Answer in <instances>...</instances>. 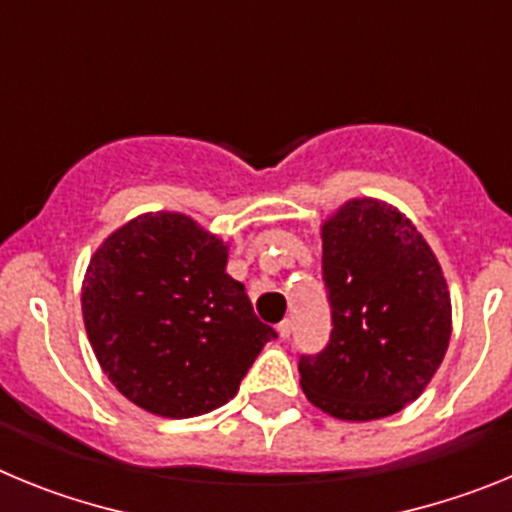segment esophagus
Masks as SVG:
<instances>
[{"label":"esophagus","mask_w":512,"mask_h":512,"mask_svg":"<svg viewBox=\"0 0 512 512\" xmlns=\"http://www.w3.org/2000/svg\"><path fill=\"white\" fill-rule=\"evenodd\" d=\"M277 330H279V338H282V341H287V338L292 336V320H282Z\"/></svg>","instance_id":"1"}]
</instances>
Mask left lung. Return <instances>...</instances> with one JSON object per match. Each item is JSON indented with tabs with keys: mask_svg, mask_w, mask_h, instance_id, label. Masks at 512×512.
Returning <instances> with one entry per match:
<instances>
[{
	"mask_svg": "<svg viewBox=\"0 0 512 512\" xmlns=\"http://www.w3.org/2000/svg\"><path fill=\"white\" fill-rule=\"evenodd\" d=\"M328 346L300 356L307 400L338 420L387 418L418 400L451 338V297L413 220L359 197L323 223Z\"/></svg>",
	"mask_w": 512,
	"mask_h": 512,
	"instance_id": "obj_1",
	"label": "left lung"
}]
</instances>
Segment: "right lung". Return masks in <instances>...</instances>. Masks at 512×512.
I'll use <instances>...</instances> for the list:
<instances>
[{"label":"right lung","mask_w":512,"mask_h":512,"mask_svg":"<svg viewBox=\"0 0 512 512\" xmlns=\"http://www.w3.org/2000/svg\"><path fill=\"white\" fill-rule=\"evenodd\" d=\"M228 246L182 212H146L107 235L81 284L102 372L161 418H194L235 397L277 330L228 271Z\"/></svg>","instance_id":"add662e5"}]
</instances>
